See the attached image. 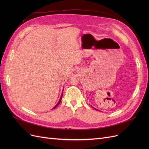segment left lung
<instances>
[{"mask_svg": "<svg viewBox=\"0 0 149 149\" xmlns=\"http://www.w3.org/2000/svg\"><path fill=\"white\" fill-rule=\"evenodd\" d=\"M94 109H95V108H94ZM96 109V110H97V109ZM97 111H98V110H97Z\"/></svg>", "mask_w": 149, "mask_h": 149, "instance_id": "left-lung-1", "label": "left lung"}]
</instances>
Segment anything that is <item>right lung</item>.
Here are the masks:
<instances>
[{
    "mask_svg": "<svg viewBox=\"0 0 149 149\" xmlns=\"http://www.w3.org/2000/svg\"><path fill=\"white\" fill-rule=\"evenodd\" d=\"M62 96H63V93H62V94H61V97H60V100H59V101H58V104H57L55 106V107H54L53 108V109H55V107H56L58 105H59V104L60 103V102H61V98H62Z\"/></svg>",
    "mask_w": 149,
    "mask_h": 149,
    "instance_id": "add662e5",
    "label": "right lung"
}]
</instances>
